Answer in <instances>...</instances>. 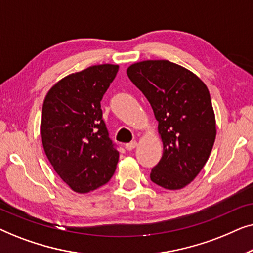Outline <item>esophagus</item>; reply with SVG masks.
I'll return each instance as SVG.
<instances>
[{
	"label": "esophagus",
	"instance_id": "34e87169",
	"mask_svg": "<svg viewBox=\"0 0 253 253\" xmlns=\"http://www.w3.org/2000/svg\"><path fill=\"white\" fill-rule=\"evenodd\" d=\"M137 147V141H131V143L126 144V148L127 151H132Z\"/></svg>",
	"mask_w": 253,
	"mask_h": 253
}]
</instances>
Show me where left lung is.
<instances>
[{"mask_svg":"<svg viewBox=\"0 0 253 253\" xmlns=\"http://www.w3.org/2000/svg\"><path fill=\"white\" fill-rule=\"evenodd\" d=\"M126 74L151 103L164 143L151 181L168 190L184 188L205 166L215 140L209 88L193 72L167 60L138 62Z\"/></svg>","mask_w":253,"mask_h":253,"instance_id":"8db88e82","label":"left lung"}]
</instances>
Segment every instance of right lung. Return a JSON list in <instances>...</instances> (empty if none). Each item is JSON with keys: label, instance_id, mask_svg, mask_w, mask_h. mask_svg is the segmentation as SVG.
<instances>
[{"label": "right lung", "instance_id": "add662e5", "mask_svg": "<svg viewBox=\"0 0 253 253\" xmlns=\"http://www.w3.org/2000/svg\"><path fill=\"white\" fill-rule=\"evenodd\" d=\"M117 71L119 65H93L61 79L44 98V153L62 181L78 193L108 183L119 162L100 103Z\"/></svg>", "mask_w": 253, "mask_h": 253}]
</instances>
